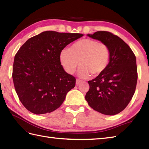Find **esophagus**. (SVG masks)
<instances>
[{"label": "esophagus", "instance_id": "1", "mask_svg": "<svg viewBox=\"0 0 149 149\" xmlns=\"http://www.w3.org/2000/svg\"><path fill=\"white\" fill-rule=\"evenodd\" d=\"M82 82V81L81 80H79V79H76V82H75V84L78 86L79 84H81V83Z\"/></svg>", "mask_w": 149, "mask_h": 149}]
</instances>
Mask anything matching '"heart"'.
Wrapping results in <instances>:
<instances>
[{
  "label": "heart",
  "mask_w": 149,
  "mask_h": 149,
  "mask_svg": "<svg viewBox=\"0 0 149 149\" xmlns=\"http://www.w3.org/2000/svg\"><path fill=\"white\" fill-rule=\"evenodd\" d=\"M59 58L67 73L73 74L80 63L79 76L87 78L91 74L97 76L106 70L110 62V51L105 44L86 38L74 43L70 49H62Z\"/></svg>",
  "instance_id": "b5f03b06"
}]
</instances>
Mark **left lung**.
Returning <instances> with one entry per match:
<instances>
[{"mask_svg":"<svg viewBox=\"0 0 149 149\" xmlns=\"http://www.w3.org/2000/svg\"><path fill=\"white\" fill-rule=\"evenodd\" d=\"M88 36L107 45L110 62L102 74L88 81L86 100L96 111L116 115L126 108L135 91L138 79L135 55L123 39L109 32L98 31Z\"/></svg>","mask_w":149,"mask_h":149,"instance_id":"1","label":"left lung"}]
</instances>
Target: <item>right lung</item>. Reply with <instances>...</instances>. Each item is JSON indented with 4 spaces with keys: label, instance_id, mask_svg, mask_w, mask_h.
<instances>
[{
    "label": "right lung",
    "instance_id": "obj_1",
    "mask_svg": "<svg viewBox=\"0 0 149 149\" xmlns=\"http://www.w3.org/2000/svg\"><path fill=\"white\" fill-rule=\"evenodd\" d=\"M81 33L46 31L30 38L14 60L13 79L23 106L35 114L50 113L63 103L75 86V78L64 70L60 53Z\"/></svg>",
    "mask_w": 149,
    "mask_h": 149
}]
</instances>
